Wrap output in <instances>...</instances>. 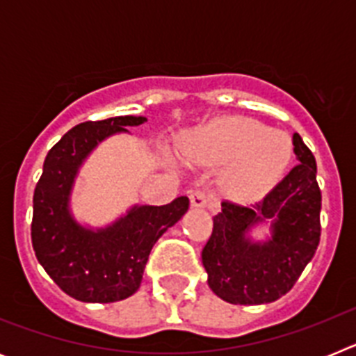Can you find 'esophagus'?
<instances>
[{
	"mask_svg": "<svg viewBox=\"0 0 356 356\" xmlns=\"http://www.w3.org/2000/svg\"><path fill=\"white\" fill-rule=\"evenodd\" d=\"M191 205L194 209H207L212 205V196L207 191H194L191 193Z\"/></svg>",
	"mask_w": 356,
	"mask_h": 356,
	"instance_id": "34e87169",
	"label": "esophagus"
}]
</instances>
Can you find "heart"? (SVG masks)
Returning a JSON list of instances; mask_svg holds the SVG:
<instances>
[{"mask_svg": "<svg viewBox=\"0 0 356 356\" xmlns=\"http://www.w3.org/2000/svg\"><path fill=\"white\" fill-rule=\"evenodd\" d=\"M181 155L200 165L226 163L222 184L241 200H254L275 187L289 168V135L248 118H225L184 135Z\"/></svg>", "mask_w": 356, "mask_h": 356, "instance_id": "b5f03b06", "label": "heart"}]
</instances>
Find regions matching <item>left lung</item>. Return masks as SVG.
I'll use <instances>...</instances> for the list:
<instances>
[{"label": "left lung", "instance_id": "1", "mask_svg": "<svg viewBox=\"0 0 356 356\" xmlns=\"http://www.w3.org/2000/svg\"><path fill=\"white\" fill-rule=\"evenodd\" d=\"M298 165L262 201L241 207L222 201L201 260L209 287L232 305H264L287 294L312 260L321 237V191L312 151L292 135ZM272 235L253 241L254 225Z\"/></svg>", "mask_w": 356, "mask_h": 356}]
</instances>
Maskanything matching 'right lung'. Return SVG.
I'll use <instances>...</instances> for the list:
<instances>
[{
  "label": "right lung",
  "mask_w": 356,
  "mask_h": 356,
  "mask_svg": "<svg viewBox=\"0 0 356 356\" xmlns=\"http://www.w3.org/2000/svg\"><path fill=\"white\" fill-rule=\"evenodd\" d=\"M143 115H118L71 128L46 155L33 193L31 244L44 271L65 294L85 303H114L130 298L143 282L151 248L188 210L180 196L162 207L134 205L103 228L74 219L71 193L85 159L110 135L128 134Z\"/></svg>",
  "instance_id": "add662e5"
}]
</instances>
